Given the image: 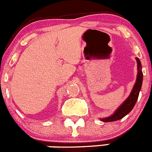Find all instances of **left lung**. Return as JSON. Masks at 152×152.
Segmentation results:
<instances>
[{"mask_svg":"<svg viewBox=\"0 0 152 152\" xmlns=\"http://www.w3.org/2000/svg\"><path fill=\"white\" fill-rule=\"evenodd\" d=\"M137 62V69H138V73H137V80H136L135 85L132 89L131 93L130 94L129 97L124 100V103L119 106L116 110V111L113 113L112 115L109 116L105 118H100L102 121L104 122H110V121H115L120 120L124 116L127 115L135 106L137 100H138L139 94L142 88V64L140 59L138 58H136Z\"/></svg>","mask_w":152,"mask_h":152,"instance_id":"obj_1","label":"left lung"}]
</instances>
